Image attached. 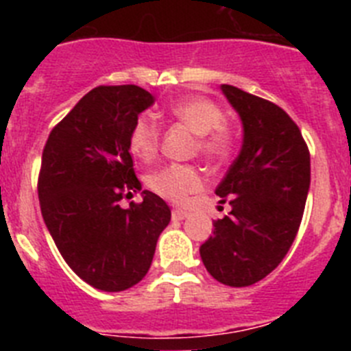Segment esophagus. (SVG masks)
Wrapping results in <instances>:
<instances>
[{
    "label": "esophagus",
    "instance_id": "1",
    "mask_svg": "<svg viewBox=\"0 0 351 351\" xmlns=\"http://www.w3.org/2000/svg\"><path fill=\"white\" fill-rule=\"evenodd\" d=\"M172 218H173V219H186V218H188V210L173 209V210H172Z\"/></svg>",
    "mask_w": 351,
    "mask_h": 351
}]
</instances>
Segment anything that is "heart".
I'll use <instances>...</instances> for the list:
<instances>
[{
  "instance_id": "obj_1",
  "label": "heart",
  "mask_w": 351,
  "mask_h": 351,
  "mask_svg": "<svg viewBox=\"0 0 351 351\" xmlns=\"http://www.w3.org/2000/svg\"><path fill=\"white\" fill-rule=\"evenodd\" d=\"M172 119L184 125L197 135V151L206 160L219 161L230 153L232 137L223 126L225 116L214 101L202 96H186L167 108ZM160 145V132L154 121L141 117L130 132V153L142 161L153 160ZM145 184L158 197L169 202L181 204L191 193L202 188V176L191 165H167L154 170L145 178Z\"/></svg>"
}]
</instances>
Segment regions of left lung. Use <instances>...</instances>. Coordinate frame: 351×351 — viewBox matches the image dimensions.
Here are the masks:
<instances>
[{
  "mask_svg": "<svg viewBox=\"0 0 351 351\" xmlns=\"http://www.w3.org/2000/svg\"><path fill=\"white\" fill-rule=\"evenodd\" d=\"M243 121V147L216 188L232 210L214 221L200 256L214 280L250 287L271 274L290 250L308 198L311 161L299 126L283 108L223 84Z\"/></svg>",
  "mask_w": 351,
  "mask_h": 351,
  "instance_id": "1",
  "label": "left lung"
}]
</instances>
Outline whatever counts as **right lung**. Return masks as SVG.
Listing matches in <instances>:
<instances>
[{
	"mask_svg": "<svg viewBox=\"0 0 351 351\" xmlns=\"http://www.w3.org/2000/svg\"><path fill=\"white\" fill-rule=\"evenodd\" d=\"M154 104L145 89L98 86L52 128L43 147L38 198L43 221L70 269L91 287L123 291L147 274L170 207L141 191L128 138L138 114Z\"/></svg>",
	"mask_w": 351,
	"mask_h": 351,
	"instance_id": "obj_1",
	"label": "right lung"
}]
</instances>
